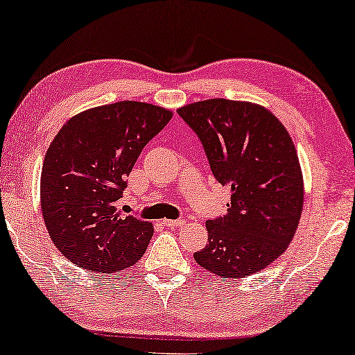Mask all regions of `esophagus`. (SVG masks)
<instances>
[{
    "label": "esophagus",
    "mask_w": 355,
    "mask_h": 355,
    "mask_svg": "<svg viewBox=\"0 0 355 355\" xmlns=\"http://www.w3.org/2000/svg\"><path fill=\"white\" fill-rule=\"evenodd\" d=\"M162 225L166 227H181L185 225V220H162Z\"/></svg>",
    "instance_id": "obj_1"
}]
</instances>
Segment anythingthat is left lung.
<instances>
[{
	"instance_id": "obj_1",
	"label": "left lung",
	"mask_w": 355,
	"mask_h": 355,
	"mask_svg": "<svg viewBox=\"0 0 355 355\" xmlns=\"http://www.w3.org/2000/svg\"><path fill=\"white\" fill-rule=\"evenodd\" d=\"M204 146L216 181L231 189L227 214L206 223L193 254L220 277H246L282 256L300 225L304 181L284 124L263 105L215 98L178 109Z\"/></svg>"
}]
</instances>
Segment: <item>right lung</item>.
Here are the masks:
<instances>
[{"instance_id":"right-lung-1","label":"right lung","mask_w":355,"mask_h":355,"mask_svg":"<svg viewBox=\"0 0 355 355\" xmlns=\"http://www.w3.org/2000/svg\"><path fill=\"white\" fill-rule=\"evenodd\" d=\"M171 116L159 105L120 101L80 112L54 137L42 168V215L74 265L112 275L145 254L153 225L120 214L115 202L141 149Z\"/></svg>"}]
</instances>
